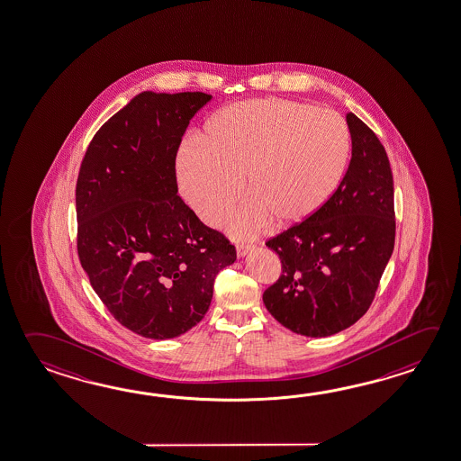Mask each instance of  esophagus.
<instances>
[{
  "label": "esophagus",
  "mask_w": 461,
  "mask_h": 461,
  "mask_svg": "<svg viewBox=\"0 0 461 461\" xmlns=\"http://www.w3.org/2000/svg\"><path fill=\"white\" fill-rule=\"evenodd\" d=\"M249 251H251V246H249V244H236V254H238V258H244Z\"/></svg>",
  "instance_id": "34e87169"
}]
</instances>
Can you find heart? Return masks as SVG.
Wrapping results in <instances>:
<instances>
[{
    "label": "heart",
    "mask_w": 461,
    "mask_h": 461,
    "mask_svg": "<svg viewBox=\"0 0 461 461\" xmlns=\"http://www.w3.org/2000/svg\"><path fill=\"white\" fill-rule=\"evenodd\" d=\"M348 123L330 109L288 99L230 105L189 137L176 161L184 199L213 225L243 191L248 199L226 218L236 236H251L313 217L338 191L348 167Z\"/></svg>",
    "instance_id": "heart-1"
}]
</instances>
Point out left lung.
<instances>
[{"mask_svg": "<svg viewBox=\"0 0 461 461\" xmlns=\"http://www.w3.org/2000/svg\"><path fill=\"white\" fill-rule=\"evenodd\" d=\"M352 158L338 191L313 217L270 238L282 274L262 300L287 330L326 338L358 321L390 261L396 220L390 159L374 131L346 115Z\"/></svg>", "mask_w": 461, "mask_h": 461, "instance_id": "1", "label": "left lung"}]
</instances>
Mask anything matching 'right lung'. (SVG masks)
Wrapping results in <instances>:
<instances>
[{
    "label": "right lung",
    "instance_id": "1",
    "mask_svg": "<svg viewBox=\"0 0 461 461\" xmlns=\"http://www.w3.org/2000/svg\"><path fill=\"white\" fill-rule=\"evenodd\" d=\"M210 99L140 93L96 131L79 167V262L109 313L148 339L194 328L218 272L236 261L228 238L177 195V149Z\"/></svg>",
    "mask_w": 461,
    "mask_h": 461
}]
</instances>
